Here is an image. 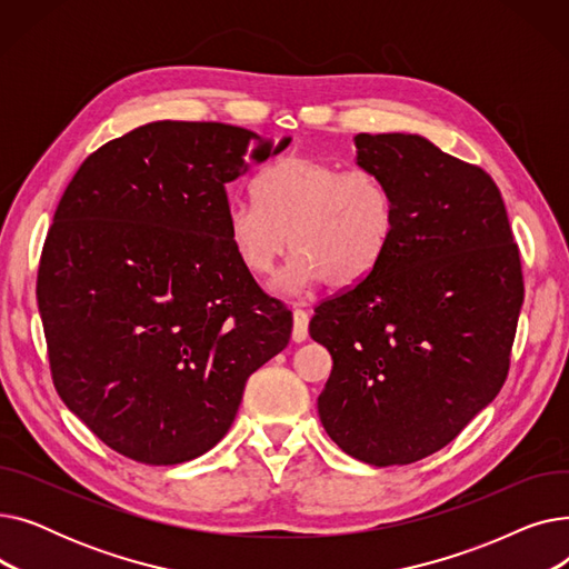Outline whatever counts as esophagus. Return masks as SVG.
I'll return each instance as SVG.
<instances>
[{
  "mask_svg": "<svg viewBox=\"0 0 569 569\" xmlns=\"http://www.w3.org/2000/svg\"><path fill=\"white\" fill-rule=\"evenodd\" d=\"M309 337V313L305 309H295L292 311V339L297 343L307 341Z\"/></svg>",
  "mask_w": 569,
  "mask_h": 569,
  "instance_id": "esophagus-1",
  "label": "esophagus"
}]
</instances>
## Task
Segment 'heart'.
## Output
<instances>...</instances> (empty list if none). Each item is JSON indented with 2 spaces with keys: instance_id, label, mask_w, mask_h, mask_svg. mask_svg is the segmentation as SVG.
I'll return each instance as SVG.
<instances>
[{
  "instance_id": "obj_1",
  "label": "heart",
  "mask_w": 569,
  "mask_h": 569,
  "mask_svg": "<svg viewBox=\"0 0 569 569\" xmlns=\"http://www.w3.org/2000/svg\"><path fill=\"white\" fill-rule=\"evenodd\" d=\"M256 200L226 209L230 244L251 274L269 277L295 253L281 286L302 290L325 279L350 288L371 277L392 249L399 202L373 170H343L307 154H288L256 179Z\"/></svg>"
}]
</instances>
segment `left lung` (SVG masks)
I'll return each instance as SVG.
<instances>
[{
	"mask_svg": "<svg viewBox=\"0 0 569 569\" xmlns=\"http://www.w3.org/2000/svg\"><path fill=\"white\" fill-rule=\"evenodd\" d=\"M357 166L395 189L392 249L316 307L332 355L320 422L371 466L420 461L489 406L510 371L523 274L502 196L480 166L412 133L355 136Z\"/></svg>",
	"mask_w": 569,
	"mask_h": 569,
	"instance_id": "left-lung-1",
	"label": "left lung"
}]
</instances>
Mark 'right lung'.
<instances>
[{
	"instance_id": "obj_1",
	"label": "right lung",
	"mask_w": 569,
	"mask_h": 569,
	"mask_svg": "<svg viewBox=\"0 0 569 569\" xmlns=\"http://www.w3.org/2000/svg\"><path fill=\"white\" fill-rule=\"evenodd\" d=\"M288 142L166 119L106 142L73 174L37 300L54 390L110 450L149 466L212 450L249 376L288 346L290 309L226 232V184Z\"/></svg>"
}]
</instances>
